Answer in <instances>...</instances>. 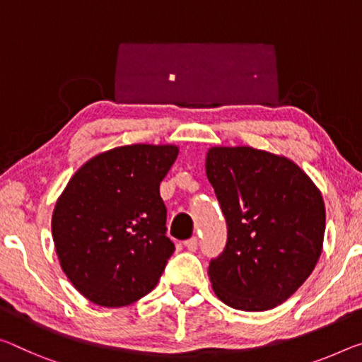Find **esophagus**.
<instances>
[{"label": "esophagus", "mask_w": 362, "mask_h": 362, "mask_svg": "<svg viewBox=\"0 0 362 362\" xmlns=\"http://www.w3.org/2000/svg\"><path fill=\"white\" fill-rule=\"evenodd\" d=\"M183 245H185V248H187L188 251H197L199 243H198V238H197V237H192V238H188L187 242L183 243Z\"/></svg>", "instance_id": "esophagus-1"}]
</instances>
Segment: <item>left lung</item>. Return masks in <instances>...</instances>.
<instances>
[{
	"mask_svg": "<svg viewBox=\"0 0 362 362\" xmlns=\"http://www.w3.org/2000/svg\"><path fill=\"white\" fill-rule=\"evenodd\" d=\"M206 175L227 221V243L209 262L217 298L240 311L279 306L322 253L325 206L305 170L251 146H214Z\"/></svg>",
	"mask_w": 362,
	"mask_h": 362,
	"instance_id": "obj_1",
	"label": "left lung"
}]
</instances>
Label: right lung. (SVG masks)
Listing matches in <instances>:
<instances>
[{"instance_id":"1","label":"right lung","mask_w":362,"mask_h":362,"mask_svg":"<svg viewBox=\"0 0 362 362\" xmlns=\"http://www.w3.org/2000/svg\"><path fill=\"white\" fill-rule=\"evenodd\" d=\"M175 145H127L80 168L57 198L51 230L61 267L88 301L129 306L158 285L175 246L159 183Z\"/></svg>"}]
</instances>
